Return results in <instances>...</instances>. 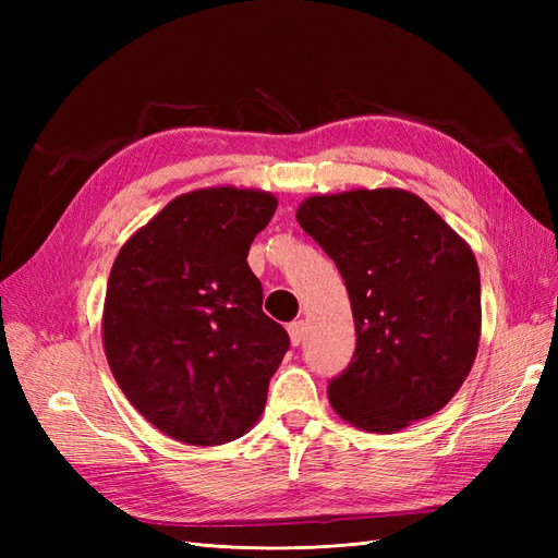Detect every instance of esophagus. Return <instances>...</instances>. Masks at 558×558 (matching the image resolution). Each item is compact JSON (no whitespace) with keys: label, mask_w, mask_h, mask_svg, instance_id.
I'll return each instance as SVG.
<instances>
[{"label":"esophagus","mask_w":558,"mask_h":558,"mask_svg":"<svg viewBox=\"0 0 558 558\" xmlns=\"http://www.w3.org/2000/svg\"><path fill=\"white\" fill-rule=\"evenodd\" d=\"M305 332H307L305 320H293V324L289 326V335H291L293 347H300L302 342H305Z\"/></svg>","instance_id":"34e87169"}]
</instances>
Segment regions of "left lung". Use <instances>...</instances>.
Returning <instances> with one entry per match:
<instances>
[{"mask_svg": "<svg viewBox=\"0 0 558 558\" xmlns=\"http://www.w3.org/2000/svg\"><path fill=\"white\" fill-rule=\"evenodd\" d=\"M295 216L340 269L356 326L353 359L328 384L332 410L369 433L440 412L480 344L470 246L424 199L398 189L314 195Z\"/></svg>", "mask_w": 558, "mask_h": 558, "instance_id": "obj_1", "label": "left lung"}]
</instances>
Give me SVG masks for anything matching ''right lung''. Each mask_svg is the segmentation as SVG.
I'll return each mask as SVG.
<instances>
[{"label": "right lung", "instance_id": "right-lung-1", "mask_svg": "<svg viewBox=\"0 0 558 558\" xmlns=\"http://www.w3.org/2000/svg\"><path fill=\"white\" fill-rule=\"evenodd\" d=\"M277 211L263 191L179 195L113 260L102 337L111 373L146 421L185 445L242 437L265 410L289 332L263 312L246 263Z\"/></svg>", "mask_w": 558, "mask_h": 558}]
</instances>
